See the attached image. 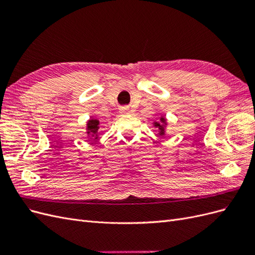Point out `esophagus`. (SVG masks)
Masks as SVG:
<instances>
[{
	"label": "esophagus",
	"instance_id": "34e87169",
	"mask_svg": "<svg viewBox=\"0 0 255 255\" xmlns=\"http://www.w3.org/2000/svg\"><path fill=\"white\" fill-rule=\"evenodd\" d=\"M130 113H132V112H130L128 107H121V109H120V114H122V115H128Z\"/></svg>",
	"mask_w": 255,
	"mask_h": 255
}]
</instances>
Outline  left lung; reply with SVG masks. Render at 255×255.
Here are the masks:
<instances>
[{
	"instance_id": "left-lung-1",
	"label": "left lung",
	"mask_w": 255,
	"mask_h": 255,
	"mask_svg": "<svg viewBox=\"0 0 255 255\" xmlns=\"http://www.w3.org/2000/svg\"><path fill=\"white\" fill-rule=\"evenodd\" d=\"M153 127L156 128L158 130V135L161 137L166 136V128L168 127V122L167 119L164 115H160L159 121H154L153 122Z\"/></svg>"
}]
</instances>
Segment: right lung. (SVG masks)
<instances>
[{"label":"right lung","mask_w":255,"mask_h":255,"mask_svg":"<svg viewBox=\"0 0 255 255\" xmlns=\"http://www.w3.org/2000/svg\"><path fill=\"white\" fill-rule=\"evenodd\" d=\"M100 129V121L96 118H90L86 123V134L89 139H98Z\"/></svg>","instance_id":"1"}]
</instances>
